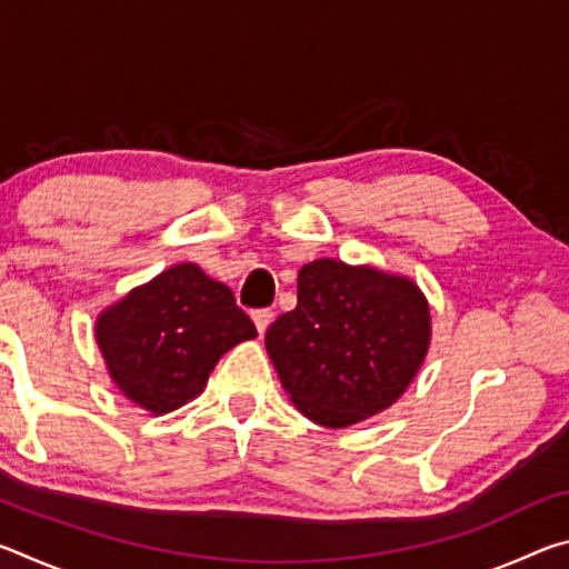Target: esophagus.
I'll return each instance as SVG.
<instances>
[{"mask_svg":"<svg viewBox=\"0 0 569 569\" xmlns=\"http://www.w3.org/2000/svg\"><path fill=\"white\" fill-rule=\"evenodd\" d=\"M250 316H253V323H256L258 333H266V329H268V326H271V321H273V311H271V308H258V311H253Z\"/></svg>","mask_w":569,"mask_h":569,"instance_id":"34e87169","label":"esophagus"}]
</instances>
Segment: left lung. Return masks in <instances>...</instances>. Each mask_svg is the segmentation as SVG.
<instances>
[{
  "mask_svg": "<svg viewBox=\"0 0 569 569\" xmlns=\"http://www.w3.org/2000/svg\"><path fill=\"white\" fill-rule=\"evenodd\" d=\"M429 339V303L417 283L319 258L298 271V303L268 326L266 349L303 417L343 429L407 391Z\"/></svg>",
  "mask_w": 569,
  "mask_h": 569,
  "instance_id": "obj_1",
  "label": "left lung"
}]
</instances>
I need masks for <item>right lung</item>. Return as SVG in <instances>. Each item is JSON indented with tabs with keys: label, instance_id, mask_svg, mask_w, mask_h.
I'll return each mask as SVG.
<instances>
[{
	"label": "right lung",
	"instance_id": "1",
	"mask_svg": "<svg viewBox=\"0 0 569 569\" xmlns=\"http://www.w3.org/2000/svg\"><path fill=\"white\" fill-rule=\"evenodd\" d=\"M94 336L124 397L168 413L196 399L220 356L258 331L228 286L180 263L104 308Z\"/></svg>",
	"mask_w": 569,
	"mask_h": 569
}]
</instances>
